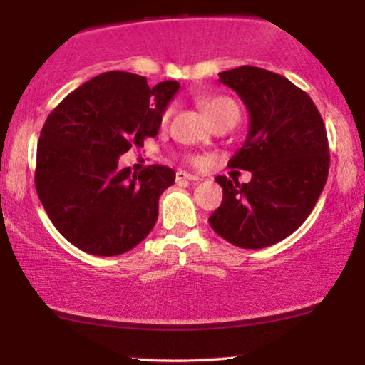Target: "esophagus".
Returning <instances> with one entry per match:
<instances>
[{
  "instance_id": "1",
  "label": "esophagus",
  "mask_w": 365,
  "mask_h": 365,
  "mask_svg": "<svg viewBox=\"0 0 365 365\" xmlns=\"http://www.w3.org/2000/svg\"><path fill=\"white\" fill-rule=\"evenodd\" d=\"M177 180H188V182H197L200 180L199 175L194 173H187V171H177Z\"/></svg>"
}]
</instances>
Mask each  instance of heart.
Wrapping results in <instances>:
<instances>
[{
    "label": "heart",
    "instance_id": "heart-1",
    "mask_svg": "<svg viewBox=\"0 0 365 365\" xmlns=\"http://www.w3.org/2000/svg\"><path fill=\"white\" fill-rule=\"evenodd\" d=\"M200 106H202V110L206 111L209 120H212L215 116L221 115V113L238 111L237 104L233 103L230 98H225V96H209V98H202L200 99ZM170 115H171V110H166L165 115H163V121L168 120ZM192 163H194V165H200V163H202V159L192 158Z\"/></svg>",
    "mask_w": 365,
    "mask_h": 365
}]
</instances>
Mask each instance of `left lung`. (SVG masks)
I'll list each match as a JSON object with an SVG mask.
<instances>
[{
  "label": "left lung",
  "mask_w": 365,
  "mask_h": 365,
  "mask_svg": "<svg viewBox=\"0 0 365 365\" xmlns=\"http://www.w3.org/2000/svg\"><path fill=\"white\" fill-rule=\"evenodd\" d=\"M249 111V133L230 168L252 171L249 183L216 177L221 206L209 225L242 249H264L307 220L329 171L328 137L316 104L283 75L257 66L220 73Z\"/></svg>",
  "instance_id": "1"
}]
</instances>
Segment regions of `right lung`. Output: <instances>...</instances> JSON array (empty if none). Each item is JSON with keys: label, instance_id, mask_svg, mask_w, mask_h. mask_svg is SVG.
Returning a JSON list of instances; mask_svg holds the SVG:
<instances>
[{"label": "right lung", "instance_id": "right-lung-1", "mask_svg": "<svg viewBox=\"0 0 365 365\" xmlns=\"http://www.w3.org/2000/svg\"><path fill=\"white\" fill-rule=\"evenodd\" d=\"M177 81L106 72L70 92L51 111L37 144L36 190L70 244L92 255H120L139 245L158 220L159 197L175 171L153 165L118 168L132 145L156 137Z\"/></svg>", "mask_w": 365, "mask_h": 365}]
</instances>
